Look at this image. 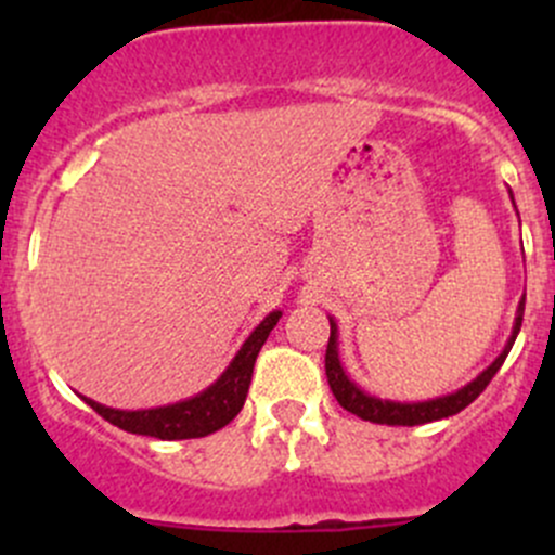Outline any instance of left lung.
<instances>
[{
	"label": "left lung",
	"mask_w": 555,
	"mask_h": 555,
	"mask_svg": "<svg viewBox=\"0 0 555 555\" xmlns=\"http://www.w3.org/2000/svg\"><path fill=\"white\" fill-rule=\"evenodd\" d=\"M520 322H524V304L518 306V317H516V327H513V338L507 340L505 351L491 362V367H486L473 384H467L464 389L453 391L449 397H438V400H427V402H389V400H378V397L365 395L362 389H357L354 384L346 378L344 367H340L338 360V327L335 322L330 319V340H327V354H324V373H327V384L333 389L335 400H338L340 408H346L349 413L354 416L365 418V422H376V424H400V427H416V424H429V422H438V418H449L453 413L464 411L475 397H480V391L491 384V378L496 376V371L502 367L505 362L507 351L513 349L516 344V335L520 330Z\"/></svg>",
	"instance_id": "8db88e82"
}]
</instances>
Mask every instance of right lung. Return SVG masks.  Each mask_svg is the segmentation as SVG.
<instances>
[{
	"instance_id": "add662e5",
	"label": "right lung",
	"mask_w": 555,
	"mask_h": 555,
	"mask_svg": "<svg viewBox=\"0 0 555 555\" xmlns=\"http://www.w3.org/2000/svg\"><path fill=\"white\" fill-rule=\"evenodd\" d=\"M282 311H273L262 319L255 327V333L246 338L236 360L231 362L220 382L201 391L193 400L177 402V405L153 408V411H115V408H104L99 402L86 400L99 416L106 418L115 427L126 429L133 435H150L158 440H188V438H204V435L217 433L225 424H231L244 408L246 391L251 384V367H255L257 354H260L262 344L268 340L271 330L276 327Z\"/></svg>"
}]
</instances>
